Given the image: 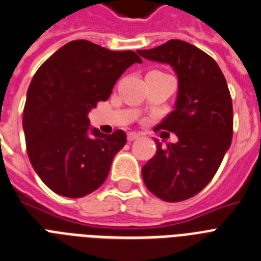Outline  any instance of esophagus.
<instances>
[{
  "label": "esophagus",
  "instance_id": "esophagus-1",
  "mask_svg": "<svg viewBox=\"0 0 261 261\" xmlns=\"http://www.w3.org/2000/svg\"><path fill=\"white\" fill-rule=\"evenodd\" d=\"M140 137L139 133L136 132H129L128 133V141H135V140H137Z\"/></svg>",
  "mask_w": 261,
  "mask_h": 261
}]
</instances>
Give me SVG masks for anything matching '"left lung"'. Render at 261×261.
<instances>
[{
    "label": "left lung",
    "mask_w": 261,
    "mask_h": 261,
    "mask_svg": "<svg viewBox=\"0 0 261 261\" xmlns=\"http://www.w3.org/2000/svg\"><path fill=\"white\" fill-rule=\"evenodd\" d=\"M139 54L170 64L178 76L174 111L157 125L175 133L178 142L162 146L155 140L157 152L142 166V179L160 199L181 202L206 188L230 148V91L217 62L188 42L171 39Z\"/></svg>",
    "instance_id": "1"
}]
</instances>
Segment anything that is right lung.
Segmentation results:
<instances>
[{"label":"right lung","mask_w":261,"mask_h":261,"mask_svg":"<svg viewBox=\"0 0 261 261\" xmlns=\"http://www.w3.org/2000/svg\"><path fill=\"white\" fill-rule=\"evenodd\" d=\"M141 62L135 51H111L77 39L38 68L22 124L29 160L54 193L80 198L104 184L126 135L121 129L109 136L95 128L90 133L88 112L108 100L128 67Z\"/></svg>","instance_id":"right-lung-1"}]
</instances>
